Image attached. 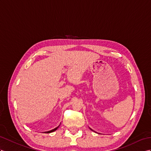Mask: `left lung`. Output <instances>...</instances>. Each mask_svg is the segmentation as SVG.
I'll list each match as a JSON object with an SVG mask.
<instances>
[{"label": "left lung", "mask_w": 151, "mask_h": 151, "mask_svg": "<svg viewBox=\"0 0 151 151\" xmlns=\"http://www.w3.org/2000/svg\"><path fill=\"white\" fill-rule=\"evenodd\" d=\"M89 128H90V129H91V130H92V131H94V130H93V129H91V127H89Z\"/></svg>", "instance_id": "obj_1"}]
</instances>
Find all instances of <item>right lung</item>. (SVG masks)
<instances>
[{"label":"right lung","instance_id":"1","mask_svg":"<svg viewBox=\"0 0 151 151\" xmlns=\"http://www.w3.org/2000/svg\"><path fill=\"white\" fill-rule=\"evenodd\" d=\"M59 126H60V125H59ZM59 126H57V127H55V128H54V129H52V130L48 131H45V132H42V133H52V132H53V131H56V130L58 129V127H59Z\"/></svg>","mask_w":151,"mask_h":151}]
</instances>
